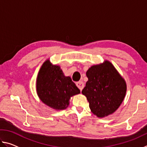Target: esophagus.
Listing matches in <instances>:
<instances>
[{
	"label": "esophagus",
	"instance_id": "esophagus-1",
	"mask_svg": "<svg viewBox=\"0 0 147 147\" xmlns=\"http://www.w3.org/2000/svg\"><path fill=\"white\" fill-rule=\"evenodd\" d=\"M76 86L78 88L80 89V90L82 91L83 89V88H84V84L82 81H79L78 82H76Z\"/></svg>",
	"mask_w": 147,
	"mask_h": 147
}]
</instances>
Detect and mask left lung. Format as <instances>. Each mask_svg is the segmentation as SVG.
<instances>
[{"mask_svg":"<svg viewBox=\"0 0 147 147\" xmlns=\"http://www.w3.org/2000/svg\"><path fill=\"white\" fill-rule=\"evenodd\" d=\"M86 76L88 80L82 93L88 99L91 112L98 118L113 113L126 96L125 80L108 60L92 65Z\"/></svg>","mask_w":147,"mask_h":147,"instance_id":"left-lung-1","label":"left lung"}]
</instances>
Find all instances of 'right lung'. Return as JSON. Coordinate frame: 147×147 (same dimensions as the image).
<instances>
[{"label":"right lung","mask_w":147,"mask_h":147,"mask_svg":"<svg viewBox=\"0 0 147 147\" xmlns=\"http://www.w3.org/2000/svg\"><path fill=\"white\" fill-rule=\"evenodd\" d=\"M36 92L39 98L56 111L66 109L70 99L80 93L70 76H65L60 67L47 59L42 65L36 79Z\"/></svg>","instance_id":"right-lung-1"}]
</instances>
